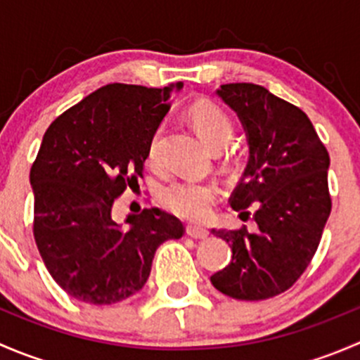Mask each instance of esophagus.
<instances>
[{
    "mask_svg": "<svg viewBox=\"0 0 360 360\" xmlns=\"http://www.w3.org/2000/svg\"><path fill=\"white\" fill-rule=\"evenodd\" d=\"M186 233L190 235L191 238H207L209 237V230H205V228H202V226H195V224H188Z\"/></svg>",
    "mask_w": 360,
    "mask_h": 360,
    "instance_id": "1",
    "label": "esophagus"
}]
</instances>
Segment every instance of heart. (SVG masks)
Wrapping results in <instances>:
<instances>
[{"mask_svg":"<svg viewBox=\"0 0 360 360\" xmlns=\"http://www.w3.org/2000/svg\"><path fill=\"white\" fill-rule=\"evenodd\" d=\"M190 118L203 143L212 150H223L233 137L235 127L230 116L216 104L207 101L197 103L191 108ZM160 139L162 130H157L148 148V160L153 163L158 160ZM162 200L163 205L177 216L191 221H203L212 214L217 202V188L207 181H176L163 190Z\"/></svg>","mask_w":360,"mask_h":360,"instance_id":"b5f03b06","label":"heart"}]
</instances>
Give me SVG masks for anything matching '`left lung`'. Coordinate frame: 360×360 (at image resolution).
I'll list each match as a JSON object with an SVG mask.
<instances>
[{"label":"left lung","instance_id":"left-lung-1","mask_svg":"<svg viewBox=\"0 0 360 360\" xmlns=\"http://www.w3.org/2000/svg\"><path fill=\"white\" fill-rule=\"evenodd\" d=\"M245 130L249 160L231 209L256 207V233L212 230L231 248V263L210 277L226 296L259 301L288 291L310 264L331 214L329 153L300 108L254 83L216 90Z\"/></svg>","mask_w":360,"mask_h":360}]
</instances>
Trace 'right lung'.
<instances>
[{
  "instance_id": "right-lung-1",
  "label": "right lung",
  "mask_w": 360,
  "mask_h": 360,
  "mask_svg": "<svg viewBox=\"0 0 360 360\" xmlns=\"http://www.w3.org/2000/svg\"><path fill=\"white\" fill-rule=\"evenodd\" d=\"M183 83L148 89L111 83L52 122L29 181L34 240L53 281L75 300L112 304L144 288L155 252L184 226L158 207L112 219L127 186L139 188L151 137Z\"/></svg>"
}]
</instances>
